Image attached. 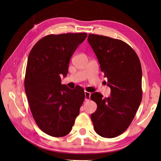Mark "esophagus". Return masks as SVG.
I'll list each match as a JSON object with an SVG mask.
<instances>
[{
    "label": "esophagus",
    "instance_id": "esophagus-1",
    "mask_svg": "<svg viewBox=\"0 0 161 161\" xmlns=\"http://www.w3.org/2000/svg\"><path fill=\"white\" fill-rule=\"evenodd\" d=\"M84 94H85V100L86 101H88L90 99V96H91V93L90 92H88L85 91L84 92Z\"/></svg>",
    "mask_w": 161,
    "mask_h": 161
}]
</instances>
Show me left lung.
<instances>
[{"instance_id":"obj_1","label":"left lung","mask_w":161,"mask_h":161,"mask_svg":"<svg viewBox=\"0 0 161 161\" xmlns=\"http://www.w3.org/2000/svg\"><path fill=\"white\" fill-rule=\"evenodd\" d=\"M88 42L99 62L111 88L109 97L91 94L97 109L91 114L95 131L103 138L123 133L134 119L142 99V69L133 49L124 41L89 34Z\"/></svg>"}]
</instances>
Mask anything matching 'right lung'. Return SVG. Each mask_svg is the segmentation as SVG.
Masks as SVG:
<instances>
[{
	"mask_svg": "<svg viewBox=\"0 0 161 161\" xmlns=\"http://www.w3.org/2000/svg\"><path fill=\"white\" fill-rule=\"evenodd\" d=\"M87 37L86 32L48 35L29 54L25 90L32 115L38 127L53 137L69 133L85 98L82 87L74 89L61 84L71 57Z\"/></svg>",
	"mask_w": 161,
	"mask_h": 161,
	"instance_id": "add662e5",
	"label": "right lung"
}]
</instances>
